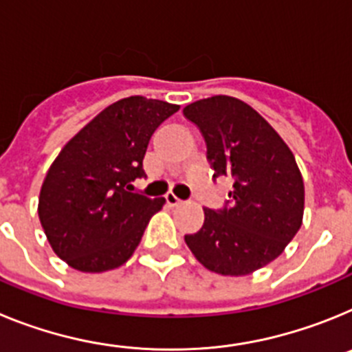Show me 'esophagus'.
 Returning a JSON list of instances; mask_svg holds the SVG:
<instances>
[{
	"label": "esophagus",
	"instance_id": "34e87169",
	"mask_svg": "<svg viewBox=\"0 0 352 352\" xmlns=\"http://www.w3.org/2000/svg\"><path fill=\"white\" fill-rule=\"evenodd\" d=\"M166 201H167V204H170V206H178V204H182V199L174 194V192H167Z\"/></svg>",
	"mask_w": 352,
	"mask_h": 352
}]
</instances>
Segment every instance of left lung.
Returning <instances> with one entry per match:
<instances>
[{"instance_id": "1", "label": "left lung", "mask_w": 352, "mask_h": 352, "mask_svg": "<svg viewBox=\"0 0 352 352\" xmlns=\"http://www.w3.org/2000/svg\"><path fill=\"white\" fill-rule=\"evenodd\" d=\"M183 114L206 141L213 178L232 179L222 210L185 241L195 259L219 275L243 276L280 256L301 227L305 186L294 155L268 121L245 102L217 95Z\"/></svg>"}]
</instances>
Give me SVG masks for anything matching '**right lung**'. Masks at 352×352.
I'll list each match as a JSON object with an SVG mask.
<instances>
[{"mask_svg": "<svg viewBox=\"0 0 352 352\" xmlns=\"http://www.w3.org/2000/svg\"><path fill=\"white\" fill-rule=\"evenodd\" d=\"M179 105L129 96L109 105L49 167L38 217L56 256L84 273L114 270L141 243L166 199L133 192L149 139Z\"/></svg>", "mask_w": 352, "mask_h": 352, "instance_id": "obj_1", "label": "right lung"}]
</instances>
